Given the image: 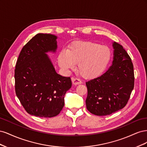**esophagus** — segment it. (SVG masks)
Masks as SVG:
<instances>
[{
	"mask_svg": "<svg viewBox=\"0 0 147 147\" xmlns=\"http://www.w3.org/2000/svg\"><path fill=\"white\" fill-rule=\"evenodd\" d=\"M71 80H72V83L73 84H74V85H77V84H82V81L80 80H79L78 78H71Z\"/></svg>",
	"mask_w": 147,
	"mask_h": 147,
	"instance_id": "34e87169",
	"label": "esophagus"
}]
</instances>
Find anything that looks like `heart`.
Returning <instances> with one entry per match:
<instances>
[{"label":"heart","mask_w":147,"mask_h":147,"mask_svg":"<svg viewBox=\"0 0 147 147\" xmlns=\"http://www.w3.org/2000/svg\"><path fill=\"white\" fill-rule=\"evenodd\" d=\"M112 53L106 46L92 42L73 43L67 51H62L57 57L59 65L68 71L78 65V71L82 77L92 79L99 77L107 67Z\"/></svg>","instance_id":"obj_1"}]
</instances>
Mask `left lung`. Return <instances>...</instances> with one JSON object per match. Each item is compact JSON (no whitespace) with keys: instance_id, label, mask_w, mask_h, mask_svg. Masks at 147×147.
<instances>
[{"instance_id":"left-lung-1","label":"left lung","mask_w":147,"mask_h":147,"mask_svg":"<svg viewBox=\"0 0 147 147\" xmlns=\"http://www.w3.org/2000/svg\"><path fill=\"white\" fill-rule=\"evenodd\" d=\"M113 61L100 76L86 82V108L97 116L110 115L125 107L134 88L133 64L126 50L112 42Z\"/></svg>"}]
</instances>
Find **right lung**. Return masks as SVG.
Listing matches in <instances>:
<instances>
[{"instance_id":"obj_1","label":"right lung","mask_w":147,"mask_h":147,"mask_svg":"<svg viewBox=\"0 0 147 147\" xmlns=\"http://www.w3.org/2000/svg\"><path fill=\"white\" fill-rule=\"evenodd\" d=\"M57 37L37 34L22 48L15 70V91L28 113L54 117L64 105V96L72 86L70 77L56 72L48 53H56Z\"/></svg>"}]
</instances>
